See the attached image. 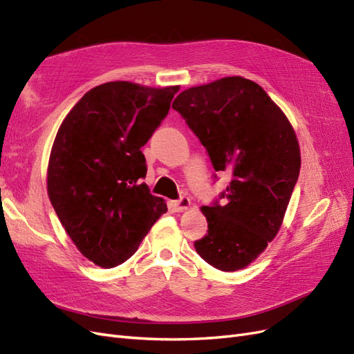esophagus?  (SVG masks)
Masks as SVG:
<instances>
[{
  "label": "esophagus",
  "instance_id": "esophagus-1",
  "mask_svg": "<svg viewBox=\"0 0 354 354\" xmlns=\"http://www.w3.org/2000/svg\"><path fill=\"white\" fill-rule=\"evenodd\" d=\"M190 207V199L187 196H181L178 201L173 202V209L176 212H183Z\"/></svg>",
  "mask_w": 354,
  "mask_h": 354
}]
</instances>
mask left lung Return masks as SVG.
Returning <instances> with one entry per match:
<instances>
[{"label":"left lung","mask_w":354,"mask_h":354,"mask_svg":"<svg viewBox=\"0 0 354 354\" xmlns=\"http://www.w3.org/2000/svg\"><path fill=\"white\" fill-rule=\"evenodd\" d=\"M207 149L216 171L230 183L202 207L208 230L196 252L223 272L243 269L279 232L299 174V146L292 125L254 81L227 77L185 90L173 102ZM217 178V174H214Z\"/></svg>","instance_id":"obj_1"}]
</instances>
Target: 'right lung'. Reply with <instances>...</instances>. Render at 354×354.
Masks as SVG:
<instances>
[{
	"label": "right lung",
	"instance_id": "right-lung-1",
	"mask_svg": "<svg viewBox=\"0 0 354 354\" xmlns=\"http://www.w3.org/2000/svg\"><path fill=\"white\" fill-rule=\"evenodd\" d=\"M176 87L127 81L91 88L62 122L51 147L47 190L80 252L104 269L127 261L167 212L142 183V153L168 115Z\"/></svg>",
	"mask_w": 354,
	"mask_h": 354
}]
</instances>
